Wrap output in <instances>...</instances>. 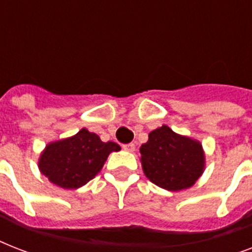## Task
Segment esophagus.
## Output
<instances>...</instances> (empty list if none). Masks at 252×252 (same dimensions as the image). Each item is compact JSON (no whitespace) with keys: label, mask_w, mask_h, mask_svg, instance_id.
<instances>
[{"label":"esophagus","mask_w":252,"mask_h":252,"mask_svg":"<svg viewBox=\"0 0 252 252\" xmlns=\"http://www.w3.org/2000/svg\"><path fill=\"white\" fill-rule=\"evenodd\" d=\"M134 148H136V146H134V144H132V142H130V144H126V145H123V149L126 150V152H133Z\"/></svg>","instance_id":"obj_1"}]
</instances>
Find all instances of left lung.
<instances>
[{
	"mask_svg": "<svg viewBox=\"0 0 252 252\" xmlns=\"http://www.w3.org/2000/svg\"><path fill=\"white\" fill-rule=\"evenodd\" d=\"M142 171L158 187L178 192L192 187L205 170V152L195 138L167 126L152 130L140 148Z\"/></svg>",
	"mask_w": 252,
	"mask_h": 252,
	"instance_id": "8db88e82",
	"label": "left lung"
}]
</instances>
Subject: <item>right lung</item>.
<instances>
[{"label": "right lung", "mask_w": 252, "mask_h": 252, "mask_svg": "<svg viewBox=\"0 0 252 252\" xmlns=\"http://www.w3.org/2000/svg\"><path fill=\"white\" fill-rule=\"evenodd\" d=\"M120 149L116 142H103L98 134L82 128L70 137L47 144L37 167L55 186L76 189L98 175L110 153Z\"/></svg>", "instance_id": "right-lung-1"}]
</instances>
